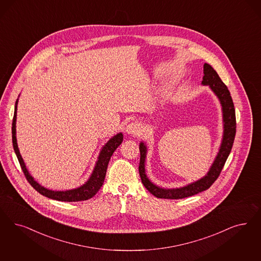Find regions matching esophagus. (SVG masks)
<instances>
[{
  "label": "esophagus",
  "mask_w": 261,
  "mask_h": 261,
  "mask_svg": "<svg viewBox=\"0 0 261 261\" xmlns=\"http://www.w3.org/2000/svg\"><path fill=\"white\" fill-rule=\"evenodd\" d=\"M126 133L129 135H139L141 133V127L136 122H131L126 127Z\"/></svg>",
  "instance_id": "34e87169"
}]
</instances>
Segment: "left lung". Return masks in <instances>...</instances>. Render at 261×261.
Segmentation results:
<instances>
[{
    "instance_id": "1",
    "label": "left lung",
    "mask_w": 261,
    "mask_h": 261,
    "mask_svg": "<svg viewBox=\"0 0 261 261\" xmlns=\"http://www.w3.org/2000/svg\"><path fill=\"white\" fill-rule=\"evenodd\" d=\"M203 78L201 81L202 86H209V88L214 92L217 98L219 99L222 106L223 113V138L219 151L216 155L215 159L212 163L209 171L206 174L199 179L189 183L180 188H162L154 184L147 177L145 173V160L147 154V146L144 142L140 144V166L139 172L144 187L148 190L153 196L159 198H169V199H179L188 198L191 196L197 195L198 193L208 189L219 177L221 171L224 168L225 161L231 151L233 144L235 133H236V118H235V109L233 101L230 96V92L227 90L226 86L221 80L218 73L214 68L208 64H203Z\"/></svg>"
}]
</instances>
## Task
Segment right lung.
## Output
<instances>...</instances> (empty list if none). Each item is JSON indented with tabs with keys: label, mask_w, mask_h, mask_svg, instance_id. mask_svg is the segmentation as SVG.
Returning a JSON list of instances; mask_svg holds the SVG:
<instances>
[{
	"label": "right lung",
	"mask_w": 261,
	"mask_h": 261,
	"mask_svg": "<svg viewBox=\"0 0 261 261\" xmlns=\"http://www.w3.org/2000/svg\"><path fill=\"white\" fill-rule=\"evenodd\" d=\"M17 105H18V99L16 100L15 107H14V116L12 120V144L15 154L18 158L20 166L22 168V171L24 172L26 178L29 183L36 189L39 194L45 196L47 198H52L59 201H81L87 200L91 198L102 187L103 182L105 179L106 171L108 168L109 161L111 159V156L115 150L119 146V144L123 141V134L117 133V135L112 137L106 144H104L99 153L97 161L95 163V166L93 168V171L90 174V178L87 180L80 187L74 188L71 190H65V191H54V190L47 189L45 187L41 186L38 182H36L35 178L30 174V172L26 168V165L19 151L17 139H16V118H17Z\"/></svg>",
	"instance_id": "right-lung-1"
}]
</instances>
